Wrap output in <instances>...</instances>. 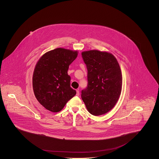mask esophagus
<instances>
[{
	"instance_id": "obj_1",
	"label": "esophagus",
	"mask_w": 159,
	"mask_h": 159,
	"mask_svg": "<svg viewBox=\"0 0 159 159\" xmlns=\"http://www.w3.org/2000/svg\"><path fill=\"white\" fill-rule=\"evenodd\" d=\"M79 95H80V92H79V91L77 90V91H76V96H79Z\"/></svg>"
}]
</instances>
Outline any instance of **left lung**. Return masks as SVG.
Masks as SVG:
<instances>
[{
	"mask_svg": "<svg viewBox=\"0 0 159 159\" xmlns=\"http://www.w3.org/2000/svg\"><path fill=\"white\" fill-rule=\"evenodd\" d=\"M88 70V86L82 91V99L88 111L99 116L111 110L120 95L122 75L113 54L97 50L82 52Z\"/></svg>",
	"mask_w": 159,
	"mask_h": 159,
	"instance_id": "left-lung-1",
	"label": "left lung"
}]
</instances>
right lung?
Segmentation results:
<instances>
[{"instance_id":"right-lung-1","label":"right lung","mask_w":159,"mask_h":159,"mask_svg":"<svg viewBox=\"0 0 159 159\" xmlns=\"http://www.w3.org/2000/svg\"><path fill=\"white\" fill-rule=\"evenodd\" d=\"M77 51L57 48L43 55L33 76V88L39 103L46 110L59 112L76 94L70 87L69 66L77 58Z\"/></svg>"}]
</instances>
